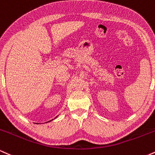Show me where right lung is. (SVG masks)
Listing matches in <instances>:
<instances>
[{
  "mask_svg": "<svg viewBox=\"0 0 155 155\" xmlns=\"http://www.w3.org/2000/svg\"><path fill=\"white\" fill-rule=\"evenodd\" d=\"M56 117H55V118H56ZM51 120H50V121H51ZM50 121H49V122H50ZM36 124H38V123H36Z\"/></svg>",
  "mask_w": 155,
  "mask_h": 155,
  "instance_id": "obj_1",
  "label": "right lung"
}]
</instances>
